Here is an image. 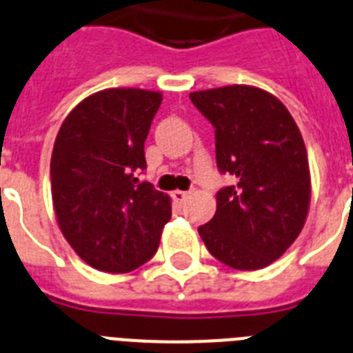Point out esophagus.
I'll use <instances>...</instances> for the list:
<instances>
[{
  "label": "esophagus",
  "instance_id": "esophagus-1",
  "mask_svg": "<svg viewBox=\"0 0 353 353\" xmlns=\"http://www.w3.org/2000/svg\"><path fill=\"white\" fill-rule=\"evenodd\" d=\"M172 197L176 203H185L188 199V192H183V190H174L172 192Z\"/></svg>",
  "mask_w": 353,
  "mask_h": 353
}]
</instances>
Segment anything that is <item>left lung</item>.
<instances>
[{"instance_id": "left-lung-1", "label": "left lung", "mask_w": 353, "mask_h": 353, "mask_svg": "<svg viewBox=\"0 0 353 353\" xmlns=\"http://www.w3.org/2000/svg\"><path fill=\"white\" fill-rule=\"evenodd\" d=\"M190 100L215 129L219 172L235 179L217 192V212L199 226L201 239L230 268H265L296 241L309 213L300 129L276 97L253 85L195 91Z\"/></svg>"}]
</instances>
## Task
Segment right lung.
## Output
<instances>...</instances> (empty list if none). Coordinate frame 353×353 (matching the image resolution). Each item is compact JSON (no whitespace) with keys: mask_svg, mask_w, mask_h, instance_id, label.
Here are the masks:
<instances>
[{"mask_svg":"<svg viewBox=\"0 0 353 353\" xmlns=\"http://www.w3.org/2000/svg\"><path fill=\"white\" fill-rule=\"evenodd\" d=\"M161 93L103 90L82 100L61 125L50 177L62 235L91 268L129 272L158 251L170 197L140 181L145 140Z\"/></svg>","mask_w":353,"mask_h":353,"instance_id":"obj_1","label":"right lung"}]
</instances>
